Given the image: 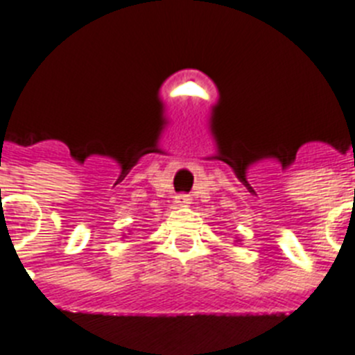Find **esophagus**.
I'll list each match as a JSON object with an SVG mask.
<instances>
[{
    "label": "esophagus",
    "mask_w": 355,
    "mask_h": 355,
    "mask_svg": "<svg viewBox=\"0 0 355 355\" xmlns=\"http://www.w3.org/2000/svg\"><path fill=\"white\" fill-rule=\"evenodd\" d=\"M175 205L188 206L190 205V197H188L187 193H178V196H175Z\"/></svg>",
    "instance_id": "obj_1"
}]
</instances>
